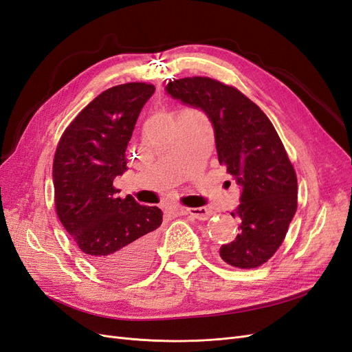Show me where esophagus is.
<instances>
[{"label":"esophagus","mask_w":352,"mask_h":352,"mask_svg":"<svg viewBox=\"0 0 352 352\" xmlns=\"http://www.w3.org/2000/svg\"><path fill=\"white\" fill-rule=\"evenodd\" d=\"M170 211H172V214L175 216H185V214H189L192 216L194 219L197 220H207L212 216L211 210L206 208V207H201V208H186V207H172L170 208Z\"/></svg>","instance_id":"esophagus-1"}]
</instances>
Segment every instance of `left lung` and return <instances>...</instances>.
<instances>
[{"label": "left lung", "mask_w": 352, "mask_h": 352, "mask_svg": "<svg viewBox=\"0 0 352 352\" xmlns=\"http://www.w3.org/2000/svg\"><path fill=\"white\" fill-rule=\"evenodd\" d=\"M166 91L207 114L219 163L242 188L241 204L230 212L239 233L221 245L220 257L238 269L258 267L278 251L296 211V175L278 132L257 104L219 80L184 78Z\"/></svg>", "instance_id": "left-lung-1"}]
</instances>
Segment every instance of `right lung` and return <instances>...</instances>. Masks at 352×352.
<instances>
[{
	"label": "right lung",
	"mask_w": 352,
	"mask_h": 352,
	"mask_svg": "<svg viewBox=\"0 0 352 352\" xmlns=\"http://www.w3.org/2000/svg\"><path fill=\"white\" fill-rule=\"evenodd\" d=\"M154 85L132 82L100 94L67 126L52 164L56 211L61 225L92 264L116 279L150 267L158 207L122 199L113 180L127 170L126 148Z\"/></svg>",
	"instance_id": "obj_1"
}]
</instances>
